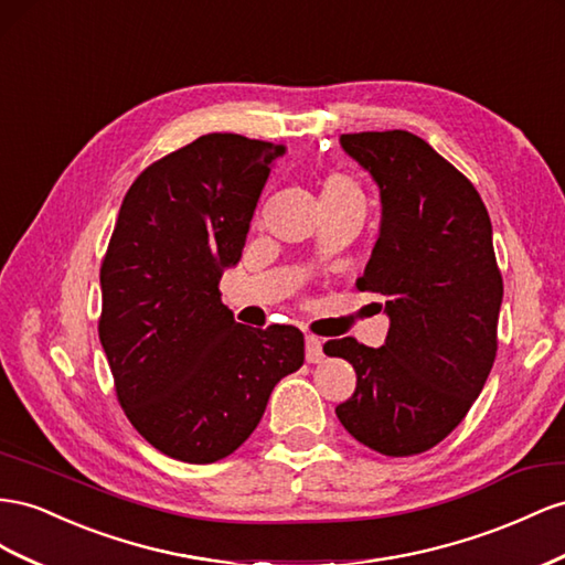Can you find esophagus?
<instances>
[{"mask_svg":"<svg viewBox=\"0 0 565 565\" xmlns=\"http://www.w3.org/2000/svg\"><path fill=\"white\" fill-rule=\"evenodd\" d=\"M307 361L309 363L323 361V342L313 338V334H307Z\"/></svg>","mask_w":565,"mask_h":565,"instance_id":"34e87169","label":"esophagus"}]
</instances>
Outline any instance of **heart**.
Instances as JSON below:
<instances>
[{
    "label": "heart",
    "instance_id": "obj_1",
    "mask_svg": "<svg viewBox=\"0 0 565 565\" xmlns=\"http://www.w3.org/2000/svg\"><path fill=\"white\" fill-rule=\"evenodd\" d=\"M340 200H363V192L354 178H349L340 171H332L323 178V182H320V204Z\"/></svg>",
    "mask_w": 565,
    "mask_h": 565
}]
</instances>
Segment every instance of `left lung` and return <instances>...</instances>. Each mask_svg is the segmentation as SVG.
Here are the masks:
<instances>
[{"mask_svg": "<svg viewBox=\"0 0 565 565\" xmlns=\"http://www.w3.org/2000/svg\"><path fill=\"white\" fill-rule=\"evenodd\" d=\"M340 145L380 188V237L356 287L385 297L390 332L377 349L326 342L328 356L356 371L354 394L334 414L369 449L414 456L466 418L492 371L504 282L490 213L414 132H352Z\"/></svg>", "mask_w": 565, "mask_h": 565, "instance_id": "left-lung-1", "label": "left lung"}]
</instances>
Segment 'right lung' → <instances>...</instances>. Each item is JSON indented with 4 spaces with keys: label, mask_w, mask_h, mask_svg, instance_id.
<instances>
[{
    "label": "right lung",
    "mask_w": 565,
    "mask_h": 565,
    "mask_svg": "<svg viewBox=\"0 0 565 565\" xmlns=\"http://www.w3.org/2000/svg\"><path fill=\"white\" fill-rule=\"evenodd\" d=\"M282 154L209 132L147 166L120 204L99 270V340L132 428L171 459L231 456L303 363L297 328L239 326L218 292Z\"/></svg>",
    "instance_id": "right-lung-1"
}]
</instances>
